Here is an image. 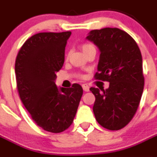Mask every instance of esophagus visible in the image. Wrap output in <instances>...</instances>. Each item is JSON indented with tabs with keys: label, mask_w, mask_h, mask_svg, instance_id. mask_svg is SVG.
I'll list each match as a JSON object with an SVG mask.
<instances>
[{
	"label": "esophagus",
	"mask_w": 157,
	"mask_h": 157,
	"mask_svg": "<svg viewBox=\"0 0 157 157\" xmlns=\"http://www.w3.org/2000/svg\"><path fill=\"white\" fill-rule=\"evenodd\" d=\"M82 88L83 90L85 91V92H89V87L87 85H82Z\"/></svg>",
	"instance_id": "1"
}]
</instances>
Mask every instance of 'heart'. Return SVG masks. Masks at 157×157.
I'll return each mask as SVG.
<instances>
[{"label":"heart","instance_id":"1","mask_svg":"<svg viewBox=\"0 0 157 157\" xmlns=\"http://www.w3.org/2000/svg\"><path fill=\"white\" fill-rule=\"evenodd\" d=\"M94 48L92 44H82V45H81V49L82 50V52L85 53V52H86L88 50L91 49V48Z\"/></svg>","mask_w":157,"mask_h":157}]
</instances>
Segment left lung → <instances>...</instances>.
Wrapping results in <instances>:
<instances>
[{"label": "left lung", "instance_id": "8db88e82", "mask_svg": "<svg viewBox=\"0 0 157 157\" xmlns=\"http://www.w3.org/2000/svg\"><path fill=\"white\" fill-rule=\"evenodd\" d=\"M86 40L100 51L96 79L109 82L107 89L90 88L96 97L93 113L101 126L119 130L132 119L144 85L140 48L126 32L117 28L92 30Z\"/></svg>", "mask_w": 157, "mask_h": 157}]
</instances>
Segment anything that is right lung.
<instances>
[{"label":"right lung","instance_id":"add662e5","mask_svg":"<svg viewBox=\"0 0 157 157\" xmlns=\"http://www.w3.org/2000/svg\"><path fill=\"white\" fill-rule=\"evenodd\" d=\"M71 32L40 33L26 40L15 63L20 97L32 118L45 131L58 133L72 124L83 94L82 87H57Z\"/></svg>","mask_w":157,"mask_h":157}]
</instances>
